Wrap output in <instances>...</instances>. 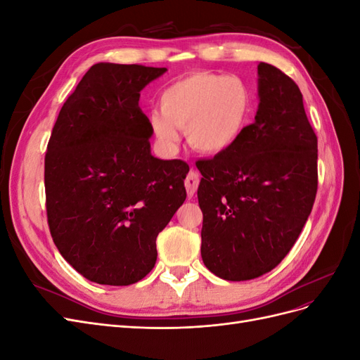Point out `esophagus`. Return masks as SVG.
Masks as SVG:
<instances>
[{
    "label": "esophagus",
    "mask_w": 360,
    "mask_h": 360,
    "mask_svg": "<svg viewBox=\"0 0 360 360\" xmlns=\"http://www.w3.org/2000/svg\"><path fill=\"white\" fill-rule=\"evenodd\" d=\"M198 184H200V176H198V174L195 172V171H191V172L188 174L186 180H184V186H186L188 197H189V198H192L193 195H195V192H197Z\"/></svg>",
    "instance_id": "esophagus-1"
}]
</instances>
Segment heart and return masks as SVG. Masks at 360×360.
I'll return each instance as SVG.
<instances>
[{"instance_id": "b5f03b06", "label": "heart", "mask_w": 360, "mask_h": 360, "mask_svg": "<svg viewBox=\"0 0 360 360\" xmlns=\"http://www.w3.org/2000/svg\"><path fill=\"white\" fill-rule=\"evenodd\" d=\"M160 111L150 115L156 136L168 146L186 129L189 144L201 153H221L242 135L249 93L236 78L195 72L172 82L159 97Z\"/></svg>"}]
</instances>
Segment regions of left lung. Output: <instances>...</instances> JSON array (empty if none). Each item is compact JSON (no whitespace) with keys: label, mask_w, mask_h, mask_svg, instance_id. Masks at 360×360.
Wrapping results in <instances>:
<instances>
[{"label":"left lung","mask_w":360,"mask_h":360,"mask_svg":"<svg viewBox=\"0 0 360 360\" xmlns=\"http://www.w3.org/2000/svg\"><path fill=\"white\" fill-rule=\"evenodd\" d=\"M255 122L236 143L198 160L201 257L225 281L275 269L296 243L317 195V135L288 75L258 64Z\"/></svg>","instance_id":"8db88e82"}]
</instances>
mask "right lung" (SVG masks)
I'll return each instance as SVG.
<instances>
[{
  "label": "right lung",
  "instance_id": "right-lung-1",
  "mask_svg": "<svg viewBox=\"0 0 360 360\" xmlns=\"http://www.w3.org/2000/svg\"><path fill=\"white\" fill-rule=\"evenodd\" d=\"M165 68L99 63L64 102L45 156L46 214L68 263L96 284L130 285L155 267L156 237L186 200L184 160L150 153L139 91Z\"/></svg>",
  "mask_w": 360,
  "mask_h": 360
}]
</instances>
